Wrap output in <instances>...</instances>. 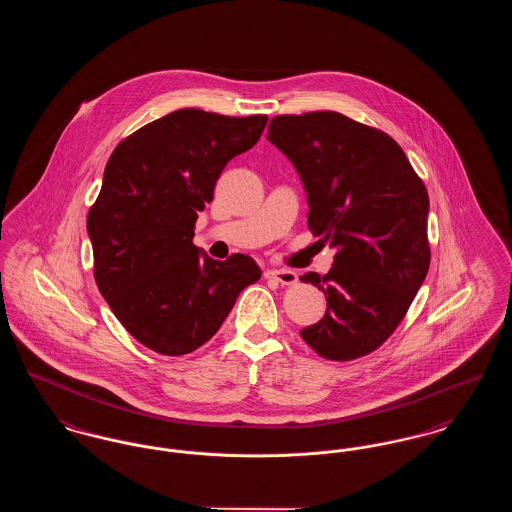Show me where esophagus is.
Returning a JSON list of instances; mask_svg holds the SVG:
<instances>
[{"mask_svg": "<svg viewBox=\"0 0 512 512\" xmlns=\"http://www.w3.org/2000/svg\"><path fill=\"white\" fill-rule=\"evenodd\" d=\"M265 276L282 286H293L297 282V274L293 270H286V268H272V270H267Z\"/></svg>", "mask_w": 512, "mask_h": 512, "instance_id": "34e87169", "label": "esophagus"}]
</instances>
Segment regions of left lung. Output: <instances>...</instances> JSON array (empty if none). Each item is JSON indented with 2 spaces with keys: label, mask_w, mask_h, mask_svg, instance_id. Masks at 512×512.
<instances>
[{
  "label": "left lung",
  "mask_w": 512,
  "mask_h": 512,
  "mask_svg": "<svg viewBox=\"0 0 512 512\" xmlns=\"http://www.w3.org/2000/svg\"><path fill=\"white\" fill-rule=\"evenodd\" d=\"M267 138L303 180L309 230L336 247L328 274L301 276L326 297L301 338L324 359H359L395 332L428 274L426 186L391 136L336 111L278 115Z\"/></svg>",
  "instance_id": "obj_1"
}]
</instances>
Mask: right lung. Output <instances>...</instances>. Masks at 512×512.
<instances>
[{
  "label": "right lung",
  "mask_w": 512,
  "mask_h": 512,
  "mask_svg": "<svg viewBox=\"0 0 512 512\" xmlns=\"http://www.w3.org/2000/svg\"><path fill=\"white\" fill-rule=\"evenodd\" d=\"M267 121L178 109L124 138L105 165L86 220L94 278L122 326L161 355L211 340L261 278L249 255L201 257L194 230L226 163L257 144Z\"/></svg>",
  "instance_id": "add662e5"
}]
</instances>
